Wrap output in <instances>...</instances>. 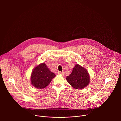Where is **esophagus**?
<instances>
[{
    "instance_id": "34e87169",
    "label": "esophagus",
    "mask_w": 121,
    "mask_h": 121,
    "mask_svg": "<svg viewBox=\"0 0 121 121\" xmlns=\"http://www.w3.org/2000/svg\"><path fill=\"white\" fill-rule=\"evenodd\" d=\"M57 74H59V75H61L62 76H64V72H60V71H58L57 72Z\"/></svg>"
}]
</instances>
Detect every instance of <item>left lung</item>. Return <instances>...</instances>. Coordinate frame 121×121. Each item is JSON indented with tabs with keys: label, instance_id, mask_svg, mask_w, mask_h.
I'll use <instances>...</instances> for the list:
<instances>
[{
	"label": "left lung",
	"instance_id": "1",
	"mask_svg": "<svg viewBox=\"0 0 121 121\" xmlns=\"http://www.w3.org/2000/svg\"><path fill=\"white\" fill-rule=\"evenodd\" d=\"M67 81L76 89H83L87 87L90 82L89 74L84 67L76 65L72 73L66 77Z\"/></svg>",
	"mask_w": 121,
	"mask_h": 121
}]
</instances>
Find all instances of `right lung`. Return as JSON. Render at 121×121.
I'll return each instance as SVG.
<instances>
[{"mask_svg": "<svg viewBox=\"0 0 121 121\" xmlns=\"http://www.w3.org/2000/svg\"><path fill=\"white\" fill-rule=\"evenodd\" d=\"M56 75L50 71L45 63L39 65L34 69L30 78L32 85L37 89H43L48 86Z\"/></svg>", "mask_w": 121, "mask_h": 121, "instance_id": "add662e5", "label": "right lung"}]
</instances>
